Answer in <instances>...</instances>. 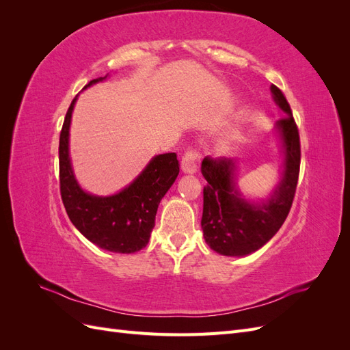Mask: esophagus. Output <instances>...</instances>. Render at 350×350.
I'll use <instances>...</instances> for the list:
<instances>
[{"label": "esophagus", "instance_id": "obj_1", "mask_svg": "<svg viewBox=\"0 0 350 350\" xmlns=\"http://www.w3.org/2000/svg\"><path fill=\"white\" fill-rule=\"evenodd\" d=\"M198 159H200V152L194 149H188L183 157L181 167L185 174H194L198 167Z\"/></svg>", "mask_w": 350, "mask_h": 350}]
</instances>
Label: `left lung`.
I'll list each match as a JSON object with an SVG mask.
<instances>
[{
    "instance_id": "1",
    "label": "left lung",
    "mask_w": 350,
    "mask_h": 350,
    "mask_svg": "<svg viewBox=\"0 0 350 350\" xmlns=\"http://www.w3.org/2000/svg\"><path fill=\"white\" fill-rule=\"evenodd\" d=\"M270 89L274 102L286 115L276 122L284 167L271 197L262 203L242 198L235 185L234 159L207 156L201 163V174L207 181L201 228L207 245L221 256L243 257L260 250L282 228L293 203L301 165L299 133L283 92L274 84Z\"/></svg>"
}]
</instances>
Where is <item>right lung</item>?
Instances as JSON below:
<instances>
[{
    "label": "right lung",
    "instance_id": "1",
    "mask_svg": "<svg viewBox=\"0 0 350 350\" xmlns=\"http://www.w3.org/2000/svg\"><path fill=\"white\" fill-rule=\"evenodd\" d=\"M103 79L107 76L92 80L88 86ZM76 100L77 96L72 99L62 124L58 149L59 191L67 215L72 225L102 250L122 254L140 251L150 239L159 203L179 174L176 153L154 156L144 171L118 194L98 197L84 193L74 178L68 156L70 122Z\"/></svg>",
    "mask_w": 350,
    "mask_h": 350
}]
</instances>
